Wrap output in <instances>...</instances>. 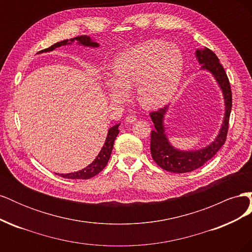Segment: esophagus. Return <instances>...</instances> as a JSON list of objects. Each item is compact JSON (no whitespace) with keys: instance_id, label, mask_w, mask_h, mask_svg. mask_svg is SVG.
Returning a JSON list of instances; mask_svg holds the SVG:
<instances>
[{"instance_id":"34e87169","label":"esophagus","mask_w":252,"mask_h":252,"mask_svg":"<svg viewBox=\"0 0 252 252\" xmlns=\"http://www.w3.org/2000/svg\"><path fill=\"white\" fill-rule=\"evenodd\" d=\"M135 121H136V117L132 116V114H128V116L125 118L126 123H133Z\"/></svg>"}]
</instances>
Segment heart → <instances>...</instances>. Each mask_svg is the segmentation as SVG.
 I'll return each instance as SVG.
<instances>
[{
  "label": "heart",
  "mask_w": 252,
  "mask_h": 252,
  "mask_svg": "<svg viewBox=\"0 0 252 252\" xmlns=\"http://www.w3.org/2000/svg\"><path fill=\"white\" fill-rule=\"evenodd\" d=\"M183 56L169 43L150 40L122 52L112 65L113 80L106 81L112 100L123 101L136 86L141 104L158 108L177 93L183 73Z\"/></svg>",
  "instance_id": "heart-1"
}]
</instances>
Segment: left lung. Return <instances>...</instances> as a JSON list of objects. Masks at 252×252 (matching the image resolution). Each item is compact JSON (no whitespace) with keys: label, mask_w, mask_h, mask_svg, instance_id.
<instances>
[{"label":"left lung","mask_w":252,"mask_h":252,"mask_svg":"<svg viewBox=\"0 0 252 252\" xmlns=\"http://www.w3.org/2000/svg\"><path fill=\"white\" fill-rule=\"evenodd\" d=\"M195 57L202 65L201 69H206L211 72L217 80L220 88L222 89L225 100V117L218 136L210 145L199 150L184 151L174 148L166 135L164 118L168 110V106L150 112V118L155 124V129L151 131L150 140L151 157L162 169L174 173H185L195 170L215 157L226 142L228 125H229L232 94L225 69L222 64L219 62L216 53L208 48L205 47L204 49H197L195 51Z\"/></svg>","instance_id":"obj_1"}]
</instances>
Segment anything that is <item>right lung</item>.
I'll use <instances>...</instances> for the list:
<instances>
[{
    "label": "right lung",
    "instance_id": "add662e5",
    "mask_svg": "<svg viewBox=\"0 0 252 252\" xmlns=\"http://www.w3.org/2000/svg\"><path fill=\"white\" fill-rule=\"evenodd\" d=\"M74 41H78V44L83 45V46L98 47V44L91 40L90 36L80 35L77 37H73V39H70V40H64L62 42H58L56 44H53L52 46H50L49 48L41 50L37 53L52 51L58 47L65 46V45H68V44H72ZM119 126H120V124H117L109 129L107 138H106L105 144L103 145V148L101 149L100 154L97 155V157L94 158V161L93 163L88 165L87 167H85L84 169L77 171V172H71V173H67V174L61 173L60 177L65 178V179H72V180H88L90 178L94 177V175H96L97 173H100L105 168V166L107 165L109 158H110L114 140H116L117 135L119 134Z\"/></svg>",
    "mask_w": 252,
    "mask_h": 252
}]
</instances>
